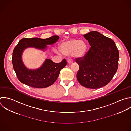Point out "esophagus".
Wrapping results in <instances>:
<instances>
[{
    "instance_id": "obj_1",
    "label": "esophagus",
    "mask_w": 131,
    "mask_h": 131,
    "mask_svg": "<svg viewBox=\"0 0 131 131\" xmlns=\"http://www.w3.org/2000/svg\"><path fill=\"white\" fill-rule=\"evenodd\" d=\"M67 62H68V64H72V63H73V61H71V60H68Z\"/></svg>"
}]
</instances>
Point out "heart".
Returning a JSON list of instances; mask_svg holds the SVG:
<instances>
[{"mask_svg": "<svg viewBox=\"0 0 131 131\" xmlns=\"http://www.w3.org/2000/svg\"><path fill=\"white\" fill-rule=\"evenodd\" d=\"M59 50L63 55H72L75 59H80L86 55L88 45L83 40L72 39L61 42L59 45Z\"/></svg>", "mask_w": 131, "mask_h": 131, "instance_id": "heart-1", "label": "heart"}]
</instances>
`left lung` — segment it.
I'll list each match as a JSON object with an SVG mask.
<instances>
[{
    "label": "left lung",
    "mask_w": 131,
    "mask_h": 131,
    "mask_svg": "<svg viewBox=\"0 0 131 131\" xmlns=\"http://www.w3.org/2000/svg\"><path fill=\"white\" fill-rule=\"evenodd\" d=\"M83 36L91 48L83 57L76 59L79 67L77 79L86 88H101L110 82L117 71L118 50L112 39L97 31Z\"/></svg>",
    "instance_id": "8db88e82"
}]
</instances>
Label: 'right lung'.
Here are the masks:
<instances>
[{"label": "right lung", "mask_w": 131, "mask_h": 131, "mask_svg": "<svg viewBox=\"0 0 131 131\" xmlns=\"http://www.w3.org/2000/svg\"><path fill=\"white\" fill-rule=\"evenodd\" d=\"M59 38L58 36L55 35L46 39L24 38L19 41L13 50L12 62L17 77L21 82L31 87L43 88L55 82L60 70L67 65L65 59L60 63H55L51 59H46L40 68L32 70L25 66L22 55L26 49L30 47L45 51L47 48V45L54 44Z\"/></svg>", "instance_id": "1"}]
</instances>
